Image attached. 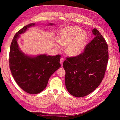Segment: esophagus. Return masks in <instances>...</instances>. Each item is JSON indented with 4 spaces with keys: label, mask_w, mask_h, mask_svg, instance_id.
I'll use <instances>...</instances> for the list:
<instances>
[{
    "label": "esophagus",
    "mask_w": 120,
    "mask_h": 120,
    "mask_svg": "<svg viewBox=\"0 0 120 120\" xmlns=\"http://www.w3.org/2000/svg\"><path fill=\"white\" fill-rule=\"evenodd\" d=\"M64 58H61V59L60 60V63L61 64V66H63V62H64Z\"/></svg>",
    "instance_id": "34e87169"
}]
</instances>
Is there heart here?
Returning a JSON list of instances; mask_svg holds the SVG:
<instances>
[{"mask_svg": "<svg viewBox=\"0 0 120 120\" xmlns=\"http://www.w3.org/2000/svg\"><path fill=\"white\" fill-rule=\"evenodd\" d=\"M58 41L60 45H67L66 51L69 56H77L84 50L88 36L85 31H82L78 26H68L61 30L57 36ZM56 47L60 49L59 44Z\"/></svg>", "mask_w": 120, "mask_h": 120, "instance_id": "heart-1", "label": "heart"}]
</instances>
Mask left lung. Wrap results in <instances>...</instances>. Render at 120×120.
<instances>
[{
	"mask_svg": "<svg viewBox=\"0 0 120 120\" xmlns=\"http://www.w3.org/2000/svg\"><path fill=\"white\" fill-rule=\"evenodd\" d=\"M92 32L95 38L86 46L84 52L77 56L67 58L63 63L66 88L75 97L93 92L102 81L107 66V43L96 28Z\"/></svg>",
	"mask_w": 120,
	"mask_h": 120,
	"instance_id": "obj_1",
	"label": "left lung"
}]
</instances>
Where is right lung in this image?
<instances>
[{
	"label": "right lung",
	"instance_id": "1",
	"mask_svg": "<svg viewBox=\"0 0 120 120\" xmlns=\"http://www.w3.org/2000/svg\"><path fill=\"white\" fill-rule=\"evenodd\" d=\"M35 25L34 23L27 24L16 32L11 43L9 57L10 70L14 80L24 91L30 94L42 92L46 87L49 78L61 66L59 54L32 56L20 50L18 38L28 28Z\"/></svg>",
	"mask_w": 120,
	"mask_h": 120
}]
</instances>
